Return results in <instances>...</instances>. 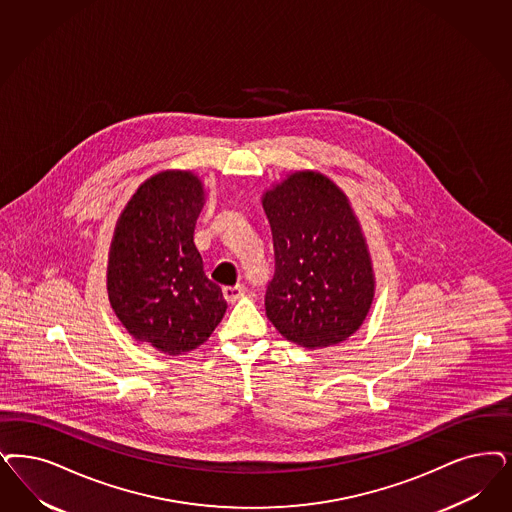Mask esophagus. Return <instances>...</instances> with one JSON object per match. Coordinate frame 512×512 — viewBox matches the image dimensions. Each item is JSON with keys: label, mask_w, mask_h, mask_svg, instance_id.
I'll return each mask as SVG.
<instances>
[{"label": "esophagus", "mask_w": 512, "mask_h": 512, "mask_svg": "<svg viewBox=\"0 0 512 512\" xmlns=\"http://www.w3.org/2000/svg\"><path fill=\"white\" fill-rule=\"evenodd\" d=\"M246 285H229V287H223V295L229 302H236L240 297L246 295Z\"/></svg>", "instance_id": "34e87169"}]
</instances>
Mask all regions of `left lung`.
Instances as JSON below:
<instances>
[{
  "mask_svg": "<svg viewBox=\"0 0 512 512\" xmlns=\"http://www.w3.org/2000/svg\"><path fill=\"white\" fill-rule=\"evenodd\" d=\"M263 208L276 261L266 316L308 350L346 340L374 297L371 257L348 198L331 179L297 172L263 196Z\"/></svg>",
  "mask_w": 512,
  "mask_h": 512,
  "instance_id": "1",
  "label": "left lung"
}]
</instances>
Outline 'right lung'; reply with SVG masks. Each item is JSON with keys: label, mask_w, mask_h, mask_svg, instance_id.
I'll list each match as a JSON object with an SVG mask.
<instances>
[{"label": "right lung", "mask_w": 512, "mask_h": 512, "mask_svg": "<svg viewBox=\"0 0 512 512\" xmlns=\"http://www.w3.org/2000/svg\"><path fill=\"white\" fill-rule=\"evenodd\" d=\"M202 206L198 177L160 172L130 198L111 242L107 291L117 318L168 355L204 344L227 310L194 246Z\"/></svg>", "instance_id": "1"}]
</instances>
